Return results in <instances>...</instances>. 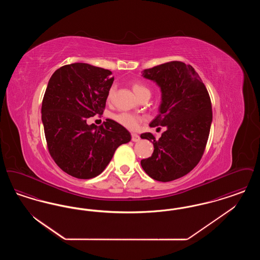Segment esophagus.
I'll return each instance as SVG.
<instances>
[{
	"label": "esophagus",
	"instance_id": "1",
	"mask_svg": "<svg viewBox=\"0 0 260 260\" xmlns=\"http://www.w3.org/2000/svg\"><path fill=\"white\" fill-rule=\"evenodd\" d=\"M132 140H133L134 142H138V141L140 140V136H138V135H136V134H133V135H132Z\"/></svg>",
	"mask_w": 260,
	"mask_h": 260
}]
</instances>
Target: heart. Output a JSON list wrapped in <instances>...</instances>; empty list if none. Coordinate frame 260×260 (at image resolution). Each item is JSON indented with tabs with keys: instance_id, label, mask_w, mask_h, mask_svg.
Masks as SVG:
<instances>
[{
	"instance_id": "heart-1",
	"label": "heart",
	"mask_w": 260,
	"mask_h": 260,
	"mask_svg": "<svg viewBox=\"0 0 260 260\" xmlns=\"http://www.w3.org/2000/svg\"><path fill=\"white\" fill-rule=\"evenodd\" d=\"M132 88H133L135 94L138 99H141L144 95L150 94V89L143 84L134 83L133 86H132ZM113 93H114V87H111L109 92H108V99H112ZM113 119L117 123L122 124L123 126L131 129V131L137 129L141 124V122L143 121V118L141 116L136 115V114H132V113H127V112H121L119 114H116V115L113 116Z\"/></svg>"
}]
</instances>
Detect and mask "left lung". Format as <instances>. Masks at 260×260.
I'll list each match as a JSON object with an SVG mask.
<instances>
[{"label":"left lung","mask_w":260,"mask_h":260,"mask_svg":"<svg viewBox=\"0 0 260 260\" xmlns=\"http://www.w3.org/2000/svg\"><path fill=\"white\" fill-rule=\"evenodd\" d=\"M142 76L161 88L159 114L149 125L167 129L159 140L150 133L140 136L154 145L152 156L140 164L155 180H175L190 173L204 154L212 122L210 95L195 69L183 62H167Z\"/></svg>","instance_id":"obj_1"}]
</instances>
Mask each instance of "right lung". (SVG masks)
<instances>
[{"mask_svg": "<svg viewBox=\"0 0 260 260\" xmlns=\"http://www.w3.org/2000/svg\"><path fill=\"white\" fill-rule=\"evenodd\" d=\"M110 70L72 63L50 77L42 103V122L50 156L76 178L102 173L120 145L131 141L126 128L107 119L101 125L87 118L101 115L114 77Z\"/></svg>", "mask_w": 260, "mask_h": 260, "instance_id": "right-lung-1", "label": "right lung"}]
</instances>
